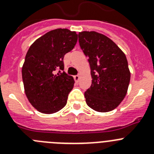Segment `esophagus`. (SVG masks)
Wrapping results in <instances>:
<instances>
[{"instance_id": "obj_1", "label": "esophagus", "mask_w": 154, "mask_h": 154, "mask_svg": "<svg viewBox=\"0 0 154 154\" xmlns=\"http://www.w3.org/2000/svg\"><path fill=\"white\" fill-rule=\"evenodd\" d=\"M74 79L75 82H78L79 80V75H76L74 76Z\"/></svg>"}]
</instances>
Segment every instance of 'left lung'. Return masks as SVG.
I'll use <instances>...</instances> for the list:
<instances>
[{
    "mask_svg": "<svg viewBox=\"0 0 154 154\" xmlns=\"http://www.w3.org/2000/svg\"><path fill=\"white\" fill-rule=\"evenodd\" d=\"M81 49L88 58L92 85L85 102L97 112H109L123 100L130 81L126 57L110 38L96 31L79 34Z\"/></svg>",
    "mask_w": 154,
    "mask_h": 154,
    "instance_id": "1",
    "label": "left lung"
}]
</instances>
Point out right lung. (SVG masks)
Here are the masks:
<instances>
[{"instance_id": "right-lung-1", "label": "right lung", "mask_w": 154, "mask_h": 154, "mask_svg": "<svg viewBox=\"0 0 154 154\" xmlns=\"http://www.w3.org/2000/svg\"><path fill=\"white\" fill-rule=\"evenodd\" d=\"M77 39L75 31L58 28L37 39L27 52L22 67L24 92L30 103L42 113L58 112L67 103L75 81L63 71V59Z\"/></svg>"}]
</instances>
